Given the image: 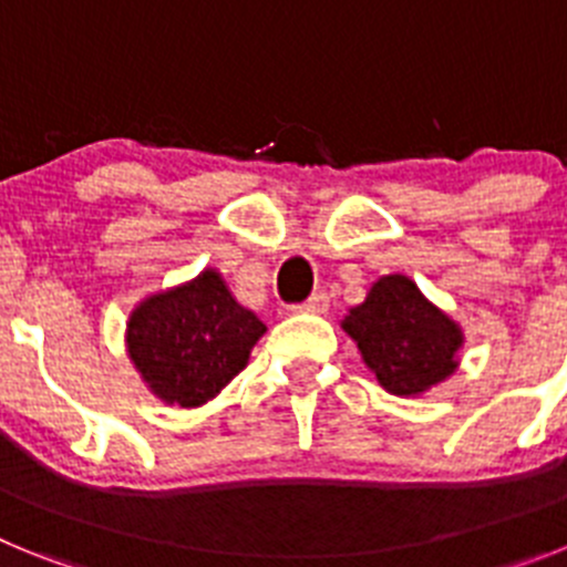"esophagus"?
Here are the masks:
<instances>
[{
	"mask_svg": "<svg viewBox=\"0 0 567 567\" xmlns=\"http://www.w3.org/2000/svg\"><path fill=\"white\" fill-rule=\"evenodd\" d=\"M327 309H329L327 292H315L312 298L303 300V303H298V307H295V312H312V315H320V312H327Z\"/></svg>",
	"mask_w": 567,
	"mask_h": 567,
	"instance_id": "obj_1",
	"label": "esophagus"
}]
</instances>
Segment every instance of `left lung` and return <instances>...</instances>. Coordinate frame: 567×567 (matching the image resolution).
Wrapping results in <instances>:
<instances>
[{
	"instance_id": "left-lung-1",
	"label": "left lung",
	"mask_w": 567,
	"mask_h": 567,
	"mask_svg": "<svg viewBox=\"0 0 567 567\" xmlns=\"http://www.w3.org/2000/svg\"><path fill=\"white\" fill-rule=\"evenodd\" d=\"M343 329L380 385L400 398L429 392L457 369L463 332L405 275L380 278L363 303L349 309Z\"/></svg>"
}]
</instances>
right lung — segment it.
Listing matches in <instances>:
<instances>
[{
  "label": "right lung",
  "mask_w": 567,
  "mask_h": 567,
  "mask_svg": "<svg viewBox=\"0 0 567 567\" xmlns=\"http://www.w3.org/2000/svg\"><path fill=\"white\" fill-rule=\"evenodd\" d=\"M267 327L233 298L213 269L184 287L150 295L127 320V352L155 398L207 403L247 365Z\"/></svg>",
  "instance_id": "add662e5"
}]
</instances>
